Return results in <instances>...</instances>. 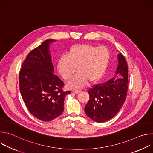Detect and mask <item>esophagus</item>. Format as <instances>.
I'll use <instances>...</instances> for the list:
<instances>
[{
    "label": "esophagus",
    "mask_w": 153,
    "mask_h": 153,
    "mask_svg": "<svg viewBox=\"0 0 153 153\" xmlns=\"http://www.w3.org/2000/svg\"><path fill=\"white\" fill-rule=\"evenodd\" d=\"M73 92L74 93H75V94H78L80 92V91H79V90H74Z\"/></svg>",
    "instance_id": "esophagus-1"
}]
</instances>
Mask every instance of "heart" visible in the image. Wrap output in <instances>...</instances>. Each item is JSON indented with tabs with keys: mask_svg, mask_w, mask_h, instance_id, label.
<instances>
[{
	"mask_svg": "<svg viewBox=\"0 0 153 153\" xmlns=\"http://www.w3.org/2000/svg\"><path fill=\"white\" fill-rule=\"evenodd\" d=\"M110 54L104 47H97L90 44H79L71 47L67 56H61L57 62V70L65 80H69L76 71L67 86L68 88H82L88 82L94 83L101 79L110 62Z\"/></svg>",
	"mask_w": 153,
	"mask_h": 153,
	"instance_id": "heart-1",
	"label": "heart"
}]
</instances>
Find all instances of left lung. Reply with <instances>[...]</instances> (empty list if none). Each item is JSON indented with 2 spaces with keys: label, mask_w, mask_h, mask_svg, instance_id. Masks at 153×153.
Masks as SVG:
<instances>
[{
  "label": "left lung",
  "mask_w": 153,
  "mask_h": 153,
  "mask_svg": "<svg viewBox=\"0 0 153 153\" xmlns=\"http://www.w3.org/2000/svg\"><path fill=\"white\" fill-rule=\"evenodd\" d=\"M118 65L113 78L90 89V99L85 112L96 122H104L114 117L126 99L128 71L126 61L122 54L117 55Z\"/></svg>",
  "instance_id": "8db88e82"
}]
</instances>
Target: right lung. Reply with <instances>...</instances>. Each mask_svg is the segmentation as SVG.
Here are the masks:
<instances>
[{
  "instance_id": "obj_1",
  "label": "right lung",
  "mask_w": 153,
  "mask_h": 153,
  "mask_svg": "<svg viewBox=\"0 0 153 153\" xmlns=\"http://www.w3.org/2000/svg\"><path fill=\"white\" fill-rule=\"evenodd\" d=\"M48 39L32 50L23 63L19 73V88L24 102L31 114L45 122L59 117L63 111L65 96L63 82L54 74Z\"/></svg>"
}]
</instances>
